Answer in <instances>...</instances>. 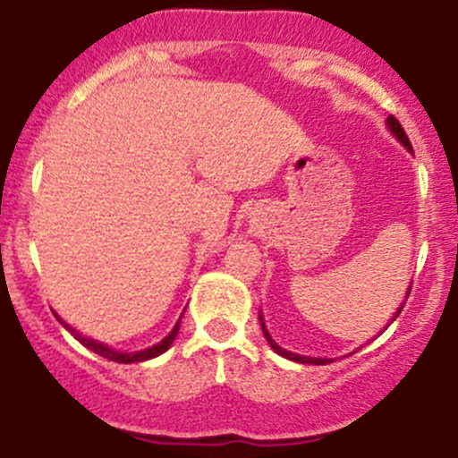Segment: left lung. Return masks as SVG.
<instances>
[{
	"instance_id": "8db88e82",
	"label": "left lung",
	"mask_w": 458,
	"mask_h": 458,
	"mask_svg": "<svg viewBox=\"0 0 458 458\" xmlns=\"http://www.w3.org/2000/svg\"><path fill=\"white\" fill-rule=\"evenodd\" d=\"M386 125H388V130L393 131V134H394V139H397L399 143H402L403 148L408 149V152H412V145H410V140H408V136H405V131H403L402 123H399V121L394 119L393 114H390L388 119H386ZM410 289H412V284H410ZM410 289H408V293H405V300H408V295H410ZM402 309H403V304L399 306V310H397V313H394V318H399V313H402ZM394 318H393V319H394ZM260 324H262L264 337H267V342L271 344V348H273V351L277 352V355L286 357V360H291V361H300V364H315V366H322V364H328V361H331V360H322V357H304V355H298V352H289V351H284V348H282V346H277V344L273 342V339H271V335H268L267 327H264V319H262V315H260Z\"/></svg>"
}]
</instances>
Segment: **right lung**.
Here are the masks:
<instances>
[{
    "instance_id": "obj_1",
    "label": "right lung",
    "mask_w": 458,
    "mask_h": 458,
    "mask_svg": "<svg viewBox=\"0 0 458 458\" xmlns=\"http://www.w3.org/2000/svg\"><path fill=\"white\" fill-rule=\"evenodd\" d=\"M55 318L59 319V322L64 324V327H65V331H70V333H72V335H74V339H79V342H81L83 346L89 348V351H92V352H97V355L106 357V360H110V361H116V364H136V361H145V360H152V357H158V355H163V352L167 351L169 346H172V342H174V339H176V335H178V327H181V319H178V322H176V327L172 328V333H169L167 337L163 339V342L154 344L152 348H145V351H139V352H119V351H114V348L106 346V344L97 342V339L83 337L81 333H79V331H74V328L70 327V324H65L64 319H61L59 315H56V313H55ZM181 318H182V315H181Z\"/></svg>"
}]
</instances>
